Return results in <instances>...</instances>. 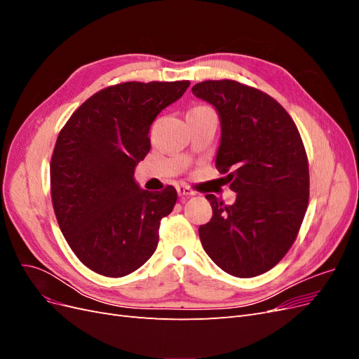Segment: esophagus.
I'll return each mask as SVG.
<instances>
[{"instance_id":"esophagus-1","label":"esophagus","mask_w":359,"mask_h":359,"mask_svg":"<svg viewBox=\"0 0 359 359\" xmlns=\"http://www.w3.org/2000/svg\"><path fill=\"white\" fill-rule=\"evenodd\" d=\"M177 191H178V196H193L194 194V191L189 187V186H186V184H180V186L177 187Z\"/></svg>"}]
</instances>
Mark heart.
<instances>
[{
	"mask_svg": "<svg viewBox=\"0 0 359 359\" xmlns=\"http://www.w3.org/2000/svg\"><path fill=\"white\" fill-rule=\"evenodd\" d=\"M196 109H198V107H196Z\"/></svg>",
	"mask_w": 359,
	"mask_h": 359,
	"instance_id": "1",
	"label": "heart"
}]
</instances>
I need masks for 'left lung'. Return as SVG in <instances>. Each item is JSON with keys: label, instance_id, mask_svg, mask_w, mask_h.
<instances>
[{"label": "left lung", "instance_id": "left-lung-1", "mask_svg": "<svg viewBox=\"0 0 359 359\" xmlns=\"http://www.w3.org/2000/svg\"><path fill=\"white\" fill-rule=\"evenodd\" d=\"M191 91L219 114L215 166L236 193L232 205L206 194L212 219L199 227L202 247L233 277L264 274L287 253L307 211L310 177L299 132L283 106L252 86L205 81Z\"/></svg>", "mask_w": 359, "mask_h": 359}]
</instances>
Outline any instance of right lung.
Returning a JSON list of instances; mask_svg holds the SVG:
<instances>
[{"mask_svg":"<svg viewBox=\"0 0 359 359\" xmlns=\"http://www.w3.org/2000/svg\"><path fill=\"white\" fill-rule=\"evenodd\" d=\"M189 81L124 82L95 93L73 112L50 160V194L60 229L94 273L124 277L158 244L177 190L139 187L135 168L151 148L149 127L177 102Z\"/></svg>","mask_w":359,"mask_h":359,"instance_id":"obj_1","label":"right lung"}]
</instances>
